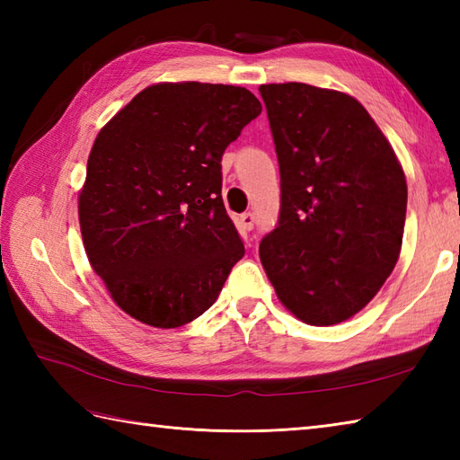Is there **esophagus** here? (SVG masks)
I'll return each mask as SVG.
<instances>
[{"mask_svg":"<svg viewBox=\"0 0 460 460\" xmlns=\"http://www.w3.org/2000/svg\"><path fill=\"white\" fill-rule=\"evenodd\" d=\"M239 221H241V227L245 231H251L252 227H255V215L252 213H243Z\"/></svg>","mask_w":460,"mask_h":460,"instance_id":"1","label":"esophagus"}]
</instances>
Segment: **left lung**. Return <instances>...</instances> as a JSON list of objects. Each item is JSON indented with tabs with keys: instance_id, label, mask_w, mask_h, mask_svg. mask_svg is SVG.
Listing matches in <instances>:
<instances>
[{
	"instance_id": "left-lung-1",
	"label": "left lung",
	"mask_w": 460,
	"mask_h": 460,
	"mask_svg": "<svg viewBox=\"0 0 460 460\" xmlns=\"http://www.w3.org/2000/svg\"><path fill=\"white\" fill-rule=\"evenodd\" d=\"M280 168L279 227L259 257L279 300L334 326L377 295L403 243L402 162L354 96L306 83L261 84Z\"/></svg>"
}]
</instances>
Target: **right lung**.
<instances>
[{"label":"right lung","instance_id":"1","mask_svg":"<svg viewBox=\"0 0 460 460\" xmlns=\"http://www.w3.org/2000/svg\"><path fill=\"white\" fill-rule=\"evenodd\" d=\"M261 111L243 86L155 83L96 136L79 191L83 245L134 320L188 324L245 255L221 198V155Z\"/></svg>","mask_w":460,"mask_h":460}]
</instances>
